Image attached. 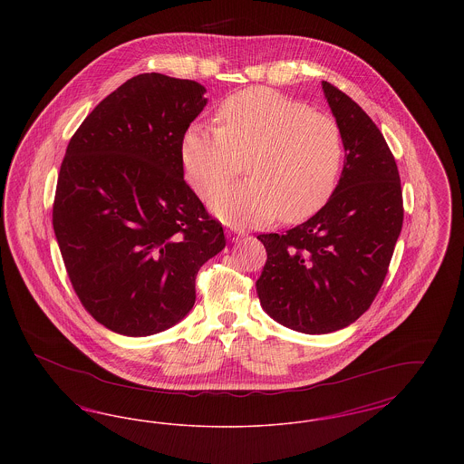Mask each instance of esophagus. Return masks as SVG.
<instances>
[{"label": "esophagus", "instance_id": "obj_1", "mask_svg": "<svg viewBox=\"0 0 464 464\" xmlns=\"http://www.w3.org/2000/svg\"><path fill=\"white\" fill-rule=\"evenodd\" d=\"M226 235H227V238H229L231 242H238L240 238L245 237V233L240 231V229H227V231H226Z\"/></svg>", "mask_w": 464, "mask_h": 464}]
</instances>
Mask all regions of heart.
Wrapping results in <instances>:
<instances>
[{
    "label": "heart",
    "mask_w": 464,
    "mask_h": 464,
    "mask_svg": "<svg viewBox=\"0 0 464 464\" xmlns=\"http://www.w3.org/2000/svg\"><path fill=\"white\" fill-rule=\"evenodd\" d=\"M219 127L191 125L180 140L189 186L201 195L235 176L245 159L251 176L208 198L210 210L235 226H263L279 212L285 222L314 214L332 195L344 146L337 121L275 90L227 97Z\"/></svg>",
    "instance_id": "b5f03b06"
}]
</instances>
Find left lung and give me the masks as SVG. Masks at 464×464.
Listing matches in <instances>:
<instances>
[{"label": "left lung", "instance_id": "obj_1", "mask_svg": "<svg viewBox=\"0 0 464 464\" xmlns=\"http://www.w3.org/2000/svg\"><path fill=\"white\" fill-rule=\"evenodd\" d=\"M343 133L344 167L329 201L284 235H259L267 252L256 284L278 324L329 334L353 324L382 285L403 222L397 163L369 114L322 83Z\"/></svg>", "mask_w": 464, "mask_h": 464}]
</instances>
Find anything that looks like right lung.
<instances>
[{"label":"right lung","mask_w":464,"mask_h":464,"mask_svg":"<svg viewBox=\"0 0 464 464\" xmlns=\"http://www.w3.org/2000/svg\"><path fill=\"white\" fill-rule=\"evenodd\" d=\"M193 80L133 76L90 112L67 144L53 231L67 276L106 329L144 337L195 304L198 269L226 246L184 180L180 140L207 106Z\"/></svg>","instance_id":"add662e5"}]
</instances>
